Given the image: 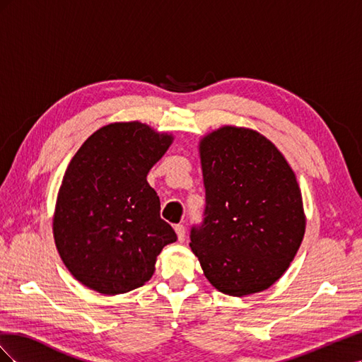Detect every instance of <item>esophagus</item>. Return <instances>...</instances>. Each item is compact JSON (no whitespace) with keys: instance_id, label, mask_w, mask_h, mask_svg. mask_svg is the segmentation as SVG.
I'll list each match as a JSON object with an SVG mask.
<instances>
[{"instance_id":"1","label":"esophagus","mask_w":362,"mask_h":362,"mask_svg":"<svg viewBox=\"0 0 362 362\" xmlns=\"http://www.w3.org/2000/svg\"><path fill=\"white\" fill-rule=\"evenodd\" d=\"M173 229H175V233H177L180 242H182V240L185 238V226L178 223V225H175V226H173Z\"/></svg>"}]
</instances>
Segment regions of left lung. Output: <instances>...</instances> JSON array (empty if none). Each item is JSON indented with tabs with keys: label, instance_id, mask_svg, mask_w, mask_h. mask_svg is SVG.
I'll return each mask as SVG.
<instances>
[{
	"label": "left lung",
	"instance_id": "left-lung-1",
	"mask_svg": "<svg viewBox=\"0 0 362 362\" xmlns=\"http://www.w3.org/2000/svg\"><path fill=\"white\" fill-rule=\"evenodd\" d=\"M205 187L190 247L225 294L258 293L286 272L305 234L299 184L278 148L249 128L222 127L199 144Z\"/></svg>",
	"mask_w": 362,
	"mask_h": 362
}]
</instances>
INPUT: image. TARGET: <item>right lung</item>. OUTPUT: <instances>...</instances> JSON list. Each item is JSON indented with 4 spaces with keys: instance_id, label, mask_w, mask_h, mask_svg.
Here are the masks:
<instances>
[{
    "instance_id": "add662e5",
    "label": "right lung",
    "mask_w": 362,
    "mask_h": 362,
    "mask_svg": "<svg viewBox=\"0 0 362 362\" xmlns=\"http://www.w3.org/2000/svg\"><path fill=\"white\" fill-rule=\"evenodd\" d=\"M173 137L140 122H115L87 139L57 194L52 233L76 281L103 294L128 293L156 270L161 249L177 242L146 181Z\"/></svg>"
}]
</instances>
